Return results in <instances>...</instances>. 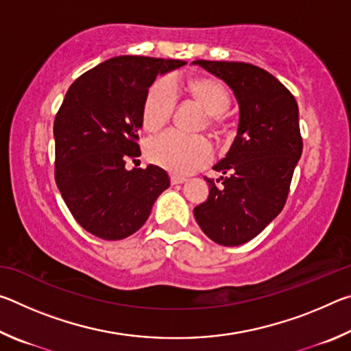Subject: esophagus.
Masks as SVG:
<instances>
[{
  "label": "esophagus",
  "instance_id": "esophagus-1",
  "mask_svg": "<svg viewBox=\"0 0 351 351\" xmlns=\"http://www.w3.org/2000/svg\"><path fill=\"white\" fill-rule=\"evenodd\" d=\"M170 181H171V184H182V182H186L187 181V178L186 176H181V175H176V173H173L170 176Z\"/></svg>",
  "mask_w": 351,
  "mask_h": 351
}]
</instances>
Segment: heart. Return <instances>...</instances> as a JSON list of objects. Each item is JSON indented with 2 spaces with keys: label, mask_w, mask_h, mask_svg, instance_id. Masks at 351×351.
<instances>
[{
  "label": "heart",
  "mask_w": 351,
  "mask_h": 351,
  "mask_svg": "<svg viewBox=\"0 0 351 351\" xmlns=\"http://www.w3.org/2000/svg\"><path fill=\"white\" fill-rule=\"evenodd\" d=\"M189 93L203 108L209 112V123L218 127L221 114L229 108V94L218 80L195 79L189 82ZM176 94L170 79L164 77L153 83L148 90L144 106H142V122L150 132L162 128L170 121L175 110ZM147 154L152 162L173 171L176 175H189L198 170L212 159L210 142L201 136H184L178 132H165L150 139Z\"/></svg>",
  "instance_id": "1"
}]
</instances>
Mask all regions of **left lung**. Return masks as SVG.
I'll return each instance as SVG.
<instances>
[{"label":"left lung","mask_w":351,"mask_h":351,"mask_svg":"<svg viewBox=\"0 0 351 351\" xmlns=\"http://www.w3.org/2000/svg\"><path fill=\"white\" fill-rule=\"evenodd\" d=\"M228 83L240 106L237 136L226 158L218 189L193 209L203 232L218 245L239 246L257 237L287 203L302 154L299 106L293 94L268 71L243 62L195 60ZM218 181V180H217Z\"/></svg>","instance_id":"left-lung-1"}]
</instances>
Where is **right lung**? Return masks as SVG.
Instances as JSON below:
<instances>
[{
	"instance_id": "right-lung-1",
	"label": "right lung",
	"mask_w": 351,
	"mask_h": 351,
	"mask_svg": "<svg viewBox=\"0 0 351 351\" xmlns=\"http://www.w3.org/2000/svg\"><path fill=\"white\" fill-rule=\"evenodd\" d=\"M182 60L121 56L69 86L54 121L56 182L75 221L104 240L141 229L170 186L158 165L127 170L141 156L139 128L148 88Z\"/></svg>"
}]
</instances>
